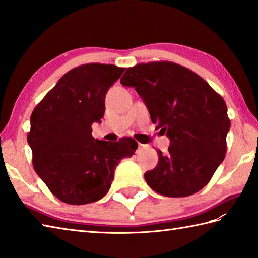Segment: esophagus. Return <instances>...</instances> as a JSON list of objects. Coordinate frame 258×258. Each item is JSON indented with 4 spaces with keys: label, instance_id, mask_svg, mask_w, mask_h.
I'll return each mask as SVG.
<instances>
[{
    "label": "esophagus",
    "instance_id": "esophagus-1",
    "mask_svg": "<svg viewBox=\"0 0 258 258\" xmlns=\"http://www.w3.org/2000/svg\"><path fill=\"white\" fill-rule=\"evenodd\" d=\"M147 147H149V146L145 145V144H139V149L140 150H144V149H147Z\"/></svg>",
    "mask_w": 258,
    "mask_h": 258
}]
</instances>
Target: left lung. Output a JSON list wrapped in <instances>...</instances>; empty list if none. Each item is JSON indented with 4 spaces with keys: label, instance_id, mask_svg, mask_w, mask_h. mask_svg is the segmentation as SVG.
I'll return each mask as SVG.
<instances>
[{
    "label": "left lung",
    "instance_id": "8db88e82",
    "mask_svg": "<svg viewBox=\"0 0 258 258\" xmlns=\"http://www.w3.org/2000/svg\"><path fill=\"white\" fill-rule=\"evenodd\" d=\"M120 84L135 87L152 123L169 139L167 155L158 151L157 165L144 174L147 185L168 197L201 190L226 154L231 120L223 97L201 76L171 62L128 68Z\"/></svg>",
    "mask_w": 258,
    "mask_h": 258
}]
</instances>
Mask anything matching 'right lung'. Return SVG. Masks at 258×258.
Returning a JSON list of instances; mask_svg holds the SVG:
<instances>
[{
	"label": "right lung",
	"mask_w": 258,
	"mask_h": 258,
	"mask_svg": "<svg viewBox=\"0 0 258 258\" xmlns=\"http://www.w3.org/2000/svg\"><path fill=\"white\" fill-rule=\"evenodd\" d=\"M125 69L85 64L63 75L31 115L27 134L36 174L59 201L83 205L107 194L115 168L132 156L138 143L95 140L92 124L101 123L105 96Z\"/></svg>",
	"instance_id": "add662e5"
}]
</instances>
